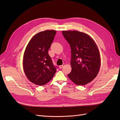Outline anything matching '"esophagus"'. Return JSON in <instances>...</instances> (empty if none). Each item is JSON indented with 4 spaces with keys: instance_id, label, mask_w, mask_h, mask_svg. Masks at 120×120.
Masks as SVG:
<instances>
[{
    "instance_id": "esophagus-1",
    "label": "esophagus",
    "mask_w": 120,
    "mask_h": 120,
    "mask_svg": "<svg viewBox=\"0 0 120 120\" xmlns=\"http://www.w3.org/2000/svg\"><path fill=\"white\" fill-rule=\"evenodd\" d=\"M64 66H65V64H64L63 65H61V66H59V68H62Z\"/></svg>"
}]
</instances>
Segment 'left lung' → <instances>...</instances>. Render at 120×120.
Wrapping results in <instances>:
<instances>
[{
	"label": "left lung",
	"instance_id": "8db88e82",
	"mask_svg": "<svg viewBox=\"0 0 120 120\" xmlns=\"http://www.w3.org/2000/svg\"><path fill=\"white\" fill-rule=\"evenodd\" d=\"M62 33L71 49V71L68 77L76 85H85L92 82L99 71V49L93 39L84 32L64 30Z\"/></svg>",
	"mask_w": 120,
	"mask_h": 120
}]
</instances>
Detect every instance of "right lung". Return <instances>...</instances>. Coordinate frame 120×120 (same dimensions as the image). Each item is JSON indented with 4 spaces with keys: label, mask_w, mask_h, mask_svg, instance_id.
I'll return each mask as SVG.
<instances>
[{
    "label": "right lung",
    "mask_w": 120,
    "mask_h": 120,
    "mask_svg": "<svg viewBox=\"0 0 120 120\" xmlns=\"http://www.w3.org/2000/svg\"><path fill=\"white\" fill-rule=\"evenodd\" d=\"M56 32L54 30L38 32L31 38L25 49L23 70L29 81L37 85H45L56 71L48 53Z\"/></svg>",
    "instance_id": "right-lung-1"
}]
</instances>
